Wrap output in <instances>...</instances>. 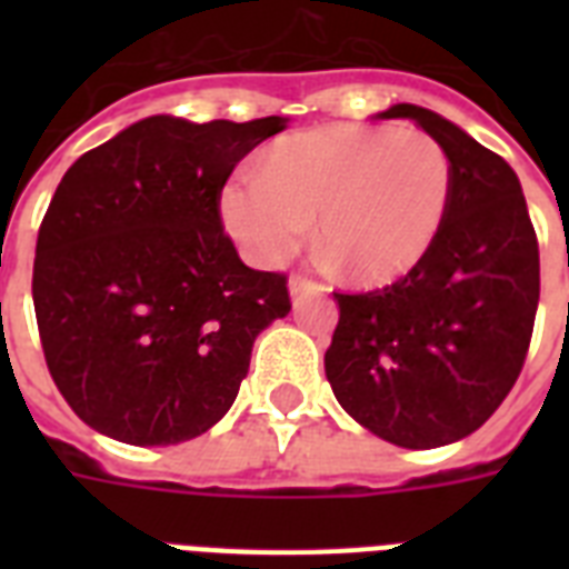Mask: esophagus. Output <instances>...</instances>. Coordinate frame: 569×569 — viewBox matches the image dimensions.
<instances>
[{
  "label": "esophagus",
  "mask_w": 569,
  "mask_h": 569,
  "mask_svg": "<svg viewBox=\"0 0 569 569\" xmlns=\"http://www.w3.org/2000/svg\"><path fill=\"white\" fill-rule=\"evenodd\" d=\"M289 292H292V298L298 301L303 295L325 292V283H319V280H312V277L307 274H292L289 277Z\"/></svg>",
  "instance_id": "1"
}]
</instances>
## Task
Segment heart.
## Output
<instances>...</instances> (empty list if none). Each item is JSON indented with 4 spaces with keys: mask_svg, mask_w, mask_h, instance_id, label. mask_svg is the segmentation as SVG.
<instances>
[{
    "mask_svg": "<svg viewBox=\"0 0 569 569\" xmlns=\"http://www.w3.org/2000/svg\"><path fill=\"white\" fill-rule=\"evenodd\" d=\"M455 168L440 141L396 127H328L289 136L257 159V180L221 189V218L250 259L292 257L310 221L330 262L383 286L422 266L440 239Z\"/></svg>",
    "mask_w": 569,
    "mask_h": 569,
    "instance_id": "b5f03b06",
    "label": "heart"
}]
</instances>
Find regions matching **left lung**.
Here are the masks:
<instances>
[{
	"instance_id": "left-lung-1",
	"label": "left lung",
	"mask_w": 569,
	"mask_h": 569,
	"mask_svg": "<svg viewBox=\"0 0 569 569\" xmlns=\"http://www.w3.org/2000/svg\"><path fill=\"white\" fill-rule=\"evenodd\" d=\"M440 141L455 194L422 266L372 292H333L339 325L325 372L333 396L380 440L433 449L478 431L517 383L540 298L538 236L502 156L428 109L398 102Z\"/></svg>"
}]
</instances>
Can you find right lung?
<instances>
[{"instance_id": "add662e5", "label": "right lung", "mask_w": 569, "mask_h": 569, "mask_svg": "<svg viewBox=\"0 0 569 569\" xmlns=\"http://www.w3.org/2000/svg\"><path fill=\"white\" fill-rule=\"evenodd\" d=\"M283 118L138 120L79 156L40 221L31 298L49 375L93 431L171 446L232 407L259 330L292 310L248 268L221 189Z\"/></svg>"}]
</instances>
